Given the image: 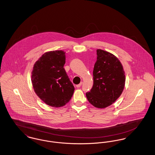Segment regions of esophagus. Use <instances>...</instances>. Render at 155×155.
<instances>
[{"instance_id":"obj_1","label":"esophagus","mask_w":155,"mask_h":155,"mask_svg":"<svg viewBox=\"0 0 155 155\" xmlns=\"http://www.w3.org/2000/svg\"><path fill=\"white\" fill-rule=\"evenodd\" d=\"M82 84V82H81L79 84H78V85H76V87L77 88H80V87L81 86V85Z\"/></svg>"}]
</instances>
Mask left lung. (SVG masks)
I'll use <instances>...</instances> for the list:
<instances>
[{
    "mask_svg": "<svg viewBox=\"0 0 155 155\" xmlns=\"http://www.w3.org/2000/svg\"><path fill=\"white\" fill-rule=\"evenodd\" d=\"M96 52L94 85L86 96L94 106L103 109L110 106L121 95L125 86V73L114 54L102 49H97Z\"/></svg>",
    "mask_w": 155,
    "mask_h": 155,
    "instance_id": "8db88e82",
    "label": "left lung"
}]
</instances>
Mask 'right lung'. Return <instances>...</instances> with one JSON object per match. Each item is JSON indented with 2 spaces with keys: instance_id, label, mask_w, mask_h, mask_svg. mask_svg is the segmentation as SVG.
<instances>
[{
  "instance_id": "add662e5",
  "label": "right lung",
  "mask_w": 155,
  "mask_h": 155,
  "mask_svg": "<svg viewBox=\"0 0 155 155\" xmlns=\"http://www.w3.org/2000/svg\"><path fill=\"white\" fill-rule=\"evenodd\" d=\"M65 52H46L34 65L31 81L35 92L45 103L54 107L64 106L71 99L74 87L64 68Z\"/></svg>"
}]
</instances>
